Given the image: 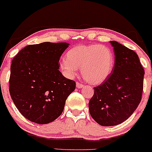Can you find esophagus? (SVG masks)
<instances>
[{"instance_id": "obj_1", "label": "esophagus", "mask_w": 152, "mask_h": 152, "mask_svg": "<svg viewBox=\"0 0 152 152\" xmlns=\"http://www.w3.org/2000/svg\"><path fill=\"white\" fill-rule=\"evenodd\" d=\"M83 86H84V85L82 84V83H80L79 82H77V83H76V87H77V88H83Z\"/></svg>"}]
</instances>
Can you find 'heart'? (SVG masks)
<instances>
[{
	"instance_id": "1",
	"label": "heart",
	"mask_w": 152,
	"mask_h": 152,
	"mask_svg": "<svg viewBox=\"0 0 152 152\" xmlns=\"http://www.w3.org/2000/svg\"><path fill=\"white\" fill-rule=\"evenodd\" d=\"M114 66L112 50L106 46L99 44L79 45L66 54V60L59 64L61 70L68 77L76 74L80 68L85 80L90 84H100L108 77Z\"/></svg>"
}]
</instances>
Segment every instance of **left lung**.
Wrapping results in <instances>:
<instances>
[{
	"instance_id": "obj_1",
	"label": "left lung",
	"mask_w": 152,
	"mask_h": 152,
	"mask_svg": "<svg viewBox=\"0 0 152 152\" xmlns=\"http://www.w3.org/2000/svg\"><path fill=\"white\" fill-rule=\"evenodd\" d=\"M115 52L112 72L94 88L89 102L92 118L103 126L125 121L140 103L144 70L135 52L115 41L110 42Z\"/></svg>"
}]
</instances>
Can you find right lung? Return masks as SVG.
Here are the masks:
<instances>
[{
	"label": "right lung",
	"instance_id": "1",
	"mask_svg": "<svg viewBox=\"0 0 152 152\" xmlns=\"http://www.w3.org/2000/svg\"><path fill=\"white\" fill-rule=\"evenodd\" d=\"M68 45L63 42L28 45L12 60L10 95L20 113L30 121H54L75 89V82L59 70V59Z\"/></svg>",
	"mask_w": 152,
	"mask_h": 152
}]
</instances>
